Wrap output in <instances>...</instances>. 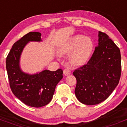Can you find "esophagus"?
I'll return each instance as SVG.
<instances>
[{
    "instance_id": "obj_1",
    "label": "esophagus",
    "mask_w": 127,
    "mask_h": 127,
    "mask_svg": "<svg viewBox=\"0 0 127 127\" xmlns=\"http://www.w3.org/2000/svg\"><path fill=\"white\" fill-rule=\"evenodd\" d=\"M64 74L65 75V76H69V75L70 74V71L69 69H64Z\"/></svg>"
}]
</instances>
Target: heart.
<instances>
[{"label":"heart","mask_w":127,"mask_h":127,"mask_svg":"<svg viewBox=\"0 0 127 127\" xmlns=\"http://www.w3.org/2000/svg\"><path fill=\"white\" fill-rule=\"evenodd\" d=\"M94 50V44L90 38L83 35H76L58 48L59 55L70 53L69 64L74 67L83 65L89 60Z\"/></svg>","instance_id":"obj_1"}]
</instances>
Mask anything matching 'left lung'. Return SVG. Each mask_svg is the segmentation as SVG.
Here are the masks:
<instances>
[{
  "instance_id": "left-lung-1",
  "label": "left lung",
  "mask_w": 127,
  "mask_h": 127,
  "mask_svg": "<svg viewBox=\"0 0 127 127\" xmlns=\"http://www.w3.org/2000/svg\"><path fill=\"white\" fill-rule=\"evenodd\" d=\"M98 45L87 64L73 72L75 95L80 102L96 105L107 99L120 79V49L106 33L98 32Z\"/></svg>"
}]
</instances>
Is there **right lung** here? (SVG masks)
Masks as SVG:
<instances>
[{
	"mask_svg": "<svg viewBox=\"0 0 127 127\" xmlns=\"http://www.w3.org/2000/svg\"><path fill=\"white\" fill-rule=\"evenodd\" d=\"M41 33L30 32L13 44L6 58V70L13 94L27 105L41 107L51 102L56 86L63 78L61 69L26 73L20 67L22 51L29 42H41Z\"/></svg>",
	"mask_w": 127,
	"mask_h": 127,
	"instance_id": "right-lung-1",
	"label": "right lung"
}]
</instances>
